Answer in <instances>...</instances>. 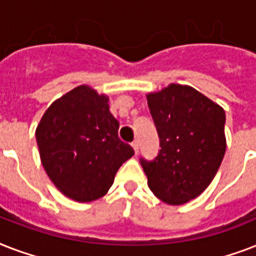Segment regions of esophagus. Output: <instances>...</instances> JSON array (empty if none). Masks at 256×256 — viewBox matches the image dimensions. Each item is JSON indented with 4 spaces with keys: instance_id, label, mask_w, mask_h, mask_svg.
Instances as JSON below:
<instances>
[{
    "instance_id": "34e87169",
    "label": "esophagus",
    "mask_w": 256,
    "mask_h": 256,
    "mask_svg": "<svg viewBox=\"0 0 256 256\" xmlns=\"http://www.w3.org/2000/svg\"><path fill=\"white\" fill-rule=\"evenodd\" d=\"M132 148H134V152H136V154H138V148H140V144H138V140H134V142H132Z\"/></svg>"
}]
</instances>
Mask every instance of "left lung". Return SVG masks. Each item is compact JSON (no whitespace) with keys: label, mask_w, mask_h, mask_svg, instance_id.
<instances>
[{"label":"left lung","mask_w":256,"mask_h":256,"mask_svg":"<svg viewBox=\"0 0 256 256\" xmlns=\"http://www.w3.org/2000/svg\"><path fill=\"white\" fill-rule=\"evenodd\" d=\"M146 98L162 148L152 162L140 164L152 194L179 206L202 194L218 172L226 152V112L188 85L170 84Z\"/></svg>","instance_id":"obj_1"}]
</instances>
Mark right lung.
<instances>
[{"label":"right lung","instance_id":"1","mask_svg":"<svg viewBox=\"0 0 256 256\" xmlns=\"http://www.w3.org/2000/svg\"><path fill=\"white\" fill-rule=\"evenodd\" d=\"M108 96L80 85L57 98L37 128L41 164L68 198L88 203L108 194L118 168L134 150L118 138Z\"/></svg>","mask_w":256,"mask_h":256}]
</instances>
